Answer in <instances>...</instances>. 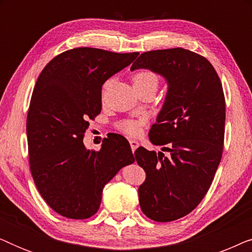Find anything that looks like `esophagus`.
<instances>
[{
    "instance_id": "34e87169",
    "label": "esophagus",
    "mask_w": 252,
    "mask_h": 252,
    "mask_svg": "<svg viewBox=\"0 0 252 252\" xmlns=\"http://www.w3.org/2000/svg\"><path fill=\"white\" fill-rule=\"evenodd\" d=\"M129 144H130V149H132V151L134 153L135 151V149L137 147H139V142L135 140H129Z\"/></svg>"
}]
</instances>
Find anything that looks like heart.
I'll return each mask as SVG.
<instances>
[{
    "instance_id": "heart-1",
    "label": "heart",
    "mask_w": 252,
    "mask_h": 252,
    "mask_svg": "<svg viewBox=\"0 0 252 252\" xmlns=\"http://www.w3.org/2000/svg\"><path fill=\"white\" fill-rule=\"evenodd\" d=\"M132 81L135 89H143V88H154L156 89L159 86V78L158 75L155 73L154 71L151 70H140L137 71L136 73L133 74L132 77ZM110 86V81H106L104 85H103V94L106 92V89L109 88ZM144 120L143 118L140 119H126V120H122L117 124V128H118L120 132H123L124 134L129 136H136L139 135L141 126L143 125Z\"/></svg>"
}]
</instances>
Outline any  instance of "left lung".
Listing matches in <instances>:
<instances>
[{
    "mask_svg": "<svg viewBox=\"0 0 252 252\" xmlns=\"http://www.w3.org/2000/svg\"><path fill=\"white\" fill-rule=\"evenodd\" d=\"M149 68L166 78L168 92L150 141L167 151L140 147L137 164L146 172L139 187L142 212L168 222L190 213L211 187L221 160L226 103L221 81L212 64L184 48L140 55L130 70Z\"/></svg>",
    "mask_w": 252,
    "mask_h": 252,
    "instance_id": "1",
    "label": "left lung"
}]
</instances>
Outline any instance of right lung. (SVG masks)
<instances>
[{"mask_svg": "<svg viewBox=\"0 0 252 252\" xmlns=\"http://www.w3.org/2000/svg\"><path fill=\"white\" fill-rule=\"evenodd\" d=\"M139 56L97 48H73L55 56L34 87L26 130L30 167L37 190L58 215L87 219L99 208L104 186L134 156L125 137L84 144L89 120L102 110V85Z\"/></svg>", "mask_w": 252, "mask_h": 252, "instance_id": "add662e5", "label": "right lung"}]
</instances>
